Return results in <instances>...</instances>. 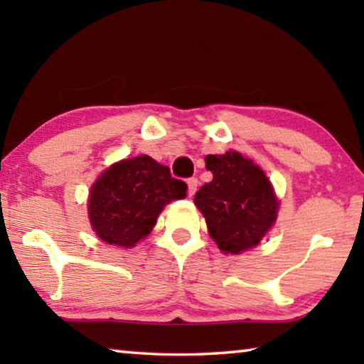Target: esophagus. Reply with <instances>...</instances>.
Returning <instances> with one entry per match:
<instances>
[{
  "instance_id": "obj_1",
  "label": "esophagus",
  "mask_w": 364,
  "mask_h": 364,
  "mask_svg": "<svg viewBox=\"0 0 364 364\" xmlns=\"http://www.w3.org/2000/svg\"><path fill=\"white\" fill-rule=\"evenodd\" d=\"M197 184H199L197 178H189V180H188V193H189V196H194V193L197 191Z\"/></svg>"
}]
</instances>
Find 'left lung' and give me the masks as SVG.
Here are the masks:
<instances>
[{
    "mask_svg": "<svg viewBox=\"0 0 364 364\" xmlns=\"http://www.w3.org/2000/svg\"><path fill=\"white\" fill-rule=\"evenodd\" d=\"M205 167L213 180L197 191L194 204L204 213L212 239L226 254L255 247L278 210L269 180L252 160L232 151L207 156Z\"/></svg>",
    "mask_w": 364,
    "mask_h": 364,
    "instance_id": "obj_1",
    "label": "left lung"
}]
</instances>
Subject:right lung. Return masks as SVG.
I'll use <instances>...</instances> for the list:
<instances>
[{"instance_id": "1", "label": "right lung", "mask_w": 364, "mask_h": 364, "mask_svg": "<svg viewBox=\"0 0 364 364\" xmlns=\"http://www.w3.org/2000/svg\"><path fill=\"white\" fill-rule=\"evenodd\" d=\"M186 191V183L149 156L122 160L104 171L91 189V226L107 244L133 247L152 231L165 204L183 199Z\"/></svg>"}]
</instances>
